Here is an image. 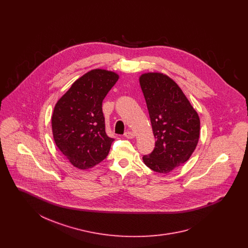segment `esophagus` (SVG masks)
<instances>
[{
    "label": "esophagus",
    "instance_id": "obj_1",
    "mask_svg": "<svg viewBox=\"0 0 248 248\" xmlns=\"http://www.w3.org/2000/svg\"><path fill=\"white\" fill-rule=\"evenodd\" d=\"M124 136L126 139H133V138L135 137V134H134L133 132H131V131H126Z\"/></svg>",
    "mask_w": 248,
    "mask_h": 248
}]
</instances>
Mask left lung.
<instances>
[{
  "label": "left lung",
  "mask_w": 248,
  "mask_h": 248,
  "mask_svg": "<svg viewBox=\"0 0 248 248\" xmlns=\"http://www.w3.org/2000/svg\"><path fill=\"white\" fill-rule=\"evenodd\" d=\"M156 140L154 151L143 156L144 164L167 174L189 160L200 135V119L179 86L162 73L140 78Z\"/></svg>",
  "instance_id": "left-lung-1"
}]
</instances>
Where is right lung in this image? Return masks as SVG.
I'll use <instances>...</instances> for the list:
<instances>
[{"label":"right lung","mask_w":248,"mask_h":248,"mask_svg":"<svg viewBox=\"0 0 248 248\" xmlns=\"http://www.w3.org/2000/svg\"><path fill=\"white\" fill-rule=\"evenodd\" d=\"M119 76L112 71L85 73L56 104L52 116L54 140L71 165L88 169L102 162L114 140L105 131L102 101Z\"/></svg>","instance_id":"right-lung-1"}]
</instances>
